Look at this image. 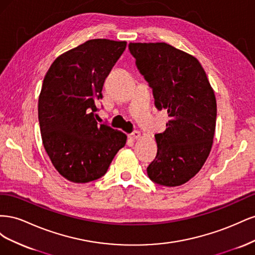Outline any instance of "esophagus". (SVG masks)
<instances>
[{"label": "esophagus", "instance_id": "1", "mask_svg": "<svg viewBox=\"0 0 255 255\" xmlns=\"http://www.w3.org/2000/svg\"><path fill=\"white\" fill-rule=\"evenodd\" d=\"M128 137L130 138V139L137 140V139H139V138H140V133L138 132V130H134L133 133H130V134L128 135Z\"/></svg>", "mask_w": 255, "mask_h": 255}]
</instances>
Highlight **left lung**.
I'll use <instances>...</instances> for the list:
<instances>
[{
  "label": "left lung",
  "mask_w": 255,
  "mask_h": 255,
  "mask_svg": "<svg viewBox=\"0 0 255 255\" xmlns=\"http://www.w3.org/2000/svg\"><path fill=\"white\" fill-rule=\"evenodd\" d=\"M136 66L152 88L155 106L170 120L155 135L156 157L146 168L150 180L180 186L202 168L212 149L217 104L199 60L165 42L129 43Z\"/></svg>",
  "instance_id": "1"
}]
</instances>
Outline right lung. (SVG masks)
<instances>
[{
  "label": "right lung",
  "instance_id": "obj_1",
  "mask_svg": "<svg viewBox=\"0 0 255 255\" xmlns=\"http://www.w3.org/2000/svg\"><path fill=\"white\" fill-rule=\"evenodd\" d=\"M126 41L91 39L61 54L45 74L38 100L42 143L60 175L73 183L102 177L127 135L96 120L98 101Z\"/></svg>",
  "mask_w": 255,
  "mask_h": 255
}]
</instances>
